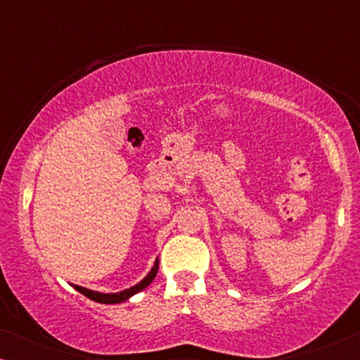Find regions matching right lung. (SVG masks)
Instances as JSON below:
<instances>
[{
  "mask_svg": "<svg viewBox=\"0 0 360 360\" xmlns=\"http://www.w3.org/2000/svg\"><path fill=\"white\" fill-rule=\"evenodd\" d=\"M157 270H159V264L155 262V265H154V267H152L149 275H147V277L142 280L141 283H137L132 288H127V290H124V292H120V293H98V292H93V290L78 287V285H75V290H78V292H80L82 295H85L86 298H90V300H93V302H96V303H105V304L121 303V302H126L127 298H131L132 295L139 293L141 290H144L147 285H149L152 280L155 278Z\"/></svg>",
  "mask_w": 360,
  "mask_h": 360,
  "instance_id": "add662e5",
  "label": "right lung"
}]
</instances>
